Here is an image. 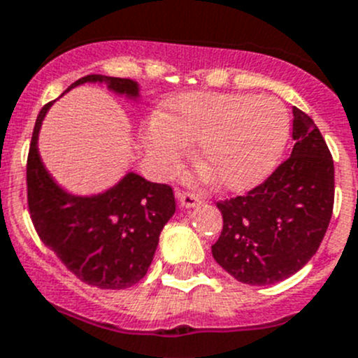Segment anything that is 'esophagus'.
Wrapping results in <instances>:
<instances>
[{
	"instance_id": "esophagus-1",
	"label": "esophagus",
	"mask_w": 358,
	"mask_h": 358,
	"mask_svg": "<svg viewBox=\"0 0 358 358\" xmlns=\"http://www.w3.org/2000/svg\"><path fill=\"white\" fill-rule=\"evenodd\" d=\"M176 198H178L180 206H183V208H194V206H198L201 203V198L198 194H194V192H178Z\"/></svg>"
}]
</instances>
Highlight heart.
Returning a JSON list of instances; mask_svg holds the SVG:
<instances>
[{
  "label": "heart",
  "instance_id": "1",
  "mask_svg": "<svg viewBox=\"0 0 358 358\" xmlns=\"http://www.w3.org/2000/svg\"><path fill=\"white\" fill-rule=\"evenodd\" d=\"M289 136L288 111L279 100L256 95L189 93L173 100L145 138L164 169L176 168L187 145L226 189L240 190L265 178Z\"/></svg>",
  "mask_w": 358,
  "mask_h": 358
}]
</instances>
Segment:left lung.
<instances>
[{"label":"left lung","instance_id":"obj_1","mask_svg":"<svg viewBox=\"0 0 358 358\" xmlns=\"http://www.w3.org/2000/svg\"><path fill=\"white\" fill-rule=\"evenodd\" d=\"M292 155L247 194L217 203L222 233L212 255L236 280L288 279L316 255L334 208V160L315 122L293 108Z\"/></svg>","mask_w":358,"mask_h":358}]
</instances>
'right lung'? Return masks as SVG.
I'll return each mask as SVG.
<instances>
[{"mask_svg": "<svg viewBox=\"0 0 358 358\" xmlns=\"http://www.w3.org/2000/svg\"><path fill=\"white\" fill-rule=\"evenodd\" d=\"M85 83H103L116 95L139 99L132 79L92 73L63 92ZM45 103L36 116L26 166L28 206L40 240L83 282L102 289L138 285L152 263L162 228L176 210L173 189L127 173L116 185L93 196H76L55 182L38 153V132Z\"/></svg>", "mask_w": 358, "mask_h": 358, "instance_id": "obj_1", "label": "right lung"}]
</instances>
